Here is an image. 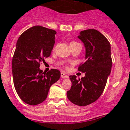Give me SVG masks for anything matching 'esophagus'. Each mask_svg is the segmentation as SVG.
Instances as JSON below:
<instances>
[{
	"mask_svg": "<svg viewBox=\"0 0 130 130\" xmlns=\"http://www.w3.org/2000/svg\"><path fill=\"white\" fill-rule=\"evenodd\" d=\"M61 76L62 78H68V75H67L66 73H64V72H61Z\"/></svg>",
	"mask_w": 130,
	"mask_h": 130,
	"instance_id": "1",
	"label": "esophagus"
}]
</instances>
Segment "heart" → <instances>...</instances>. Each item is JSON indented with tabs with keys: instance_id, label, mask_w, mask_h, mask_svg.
<instances>
[{
	"instance_id": "1",
	"label": "heart",
	"mask_w": 130,
	"mask_h": 130,
	"mask_svg": "<svg viewBox=\"0 0 130 130\" xmlns=\"http://www.w3.org/2000/svg\"><path fill=\"white\" fill-rule=\"evenodd\" d=\"M75 43H77V42H71V43H70V44H75Z\"/></svg>"
}]
</instances>
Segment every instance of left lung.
I'll list each match as a JSON object with an SVG mask.
<instances>
[{
    "label": "left lung",
    "mask_w": 130,
    "mask_h": 130,
    "mask_svg": "<svg viewBox=\"0 0 130 130\" xmlns=\"http://www.w3.org/2000/svg\"><path fill=\"white\" fill-rule=\"evenodd\" d=\"M77 38L85 47L86 61L78 68L79 71L85 73V76L81 79H77L75 75L69 76L71 87L67 92V96L73 104L86 106L101 96L111 74V44L96 29L80 31Z\"/></svg>",
    "instance_id": "left-lung-1"
}]
</instances>
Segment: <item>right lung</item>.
<instances>
[{"label":"right lung","mask_w":130,"mask_h":130,"mask_svg":"<svg viewBox=\"0 0 130 130\" xmlns=\"http://www.w3.org/2000/svg\"><path fill=\"white\" fill-rule=\"evenodd\" d=\"M57 32L35 25L25 31L16 44L12 73L15 90L20 99L29 105L46 100L49 89L61 77V72L51 69L46 73L40 69V63L51 56Z\"/></svg>","instance_id":"right-lung-1"}]
</instances>
